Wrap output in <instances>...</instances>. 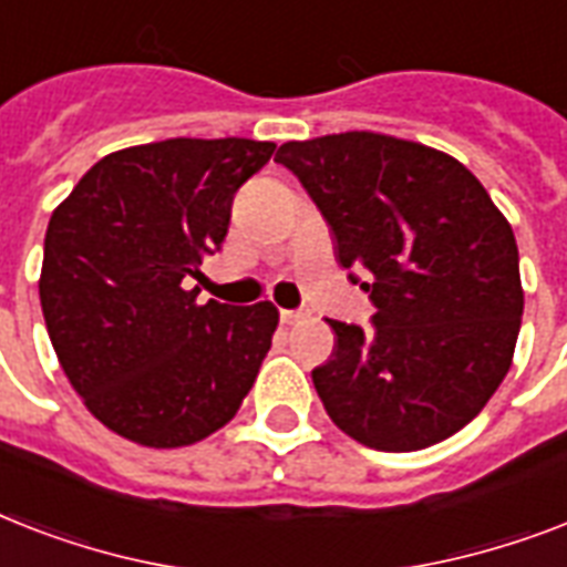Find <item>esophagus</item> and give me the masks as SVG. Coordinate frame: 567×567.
I'll return each instance as SVG.
<instances>
[{
  "label": "esophagus",
  "mask_w": 567,
  "mask_h": 567,
  "mask_svg": "<svg viewBox=\"0 0 567 567\" xmlns=\"http://www.w3.org/2000/svg\"><path fill=\"white\" fill-rule=\"evenodd\" d=\"M279 318H282V323H288V327H291V323H300L302 318H306V311H293V309H282L279 311Z\"/></svg>",
  "instance_id": "esophagus-1"
}]
</instances>
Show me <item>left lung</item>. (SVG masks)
I'll use <instances>...</instances> for the list:
<instances>
[{
	"label": "left lung",
	"mask_w": 567,
	"mask_h": 567,
	"mask_svg": "<svg viewBox=\"0 0 567 567\" xmlns=\"http://www.w3.org/2000/svg\"><path fill=\"white\" fill-rule=\"evenodd\" d=\"M276 162L377 309L373 329L329 320L336 350L311 379L332 423L385 453L450 439L512 368L524 288L509 220L465 164L417 141L341 132L288 141Z\"/></svg>",
	"instance_id": "8db88e82"
}]
</instances>
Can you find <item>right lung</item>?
Instances as JSON below:
<instances>
[{
	"mask_svg": "<svg viewBox=\"0 0 567 567\" xmlns=\"http://www.w3.org/2000/svg\"><path fill=\"white\" fill-rule=\"evenodd\" d=\"M276 144L171 137L105 155L49 217L40 306L87 412L155 450L188 447L238 414L279 309L196 302L203 256L229 231L235 190Z\"/></svg>",
	"mask_w": 567,
	"mask_h": 567,
	"instance_id": "obj_1",
	"label": "right lung"
}]
</instances>
